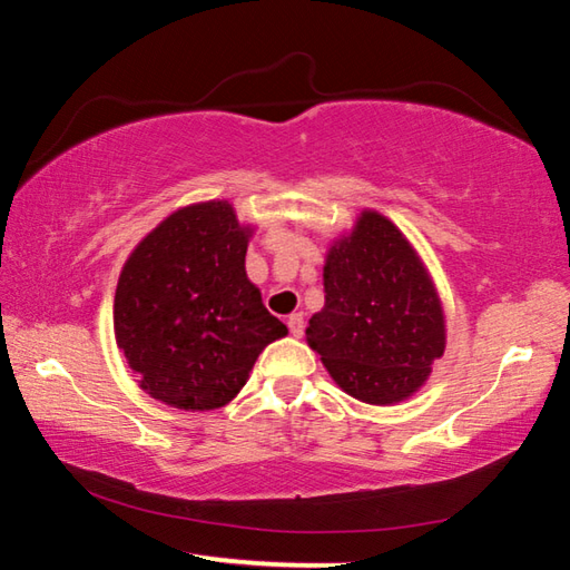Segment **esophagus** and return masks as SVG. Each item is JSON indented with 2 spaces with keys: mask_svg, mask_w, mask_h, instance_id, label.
Returning <instances> with one entry per match:
<instances>
[{
  "mask_svg": "<svg viewBox=\"0 0 570 570\" xmlns=\"http://www.w3.org/2000/svg\"><path fill=\"white\" fill-rule=\"evenodd\" d=\"M286 326H288V332H292L294 336H302L304 334V314H292L286 320Z\"/></svg>",
  "mask_w": 570,
  "mask_h": 570,
  "instance_id": "obj_1",
  "label": "esophagus"
}]
</instances>
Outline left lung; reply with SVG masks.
Masks as SVG:
<instances>
[{
	"mask_svg": "<svg viewBox=\"0 0 570 570\" xmlns=\"http://www.w3.org/2000/svg\"><path fill=\"white\" fill-rule=\"evenodd\" d=\"M306 342L354 400L394 404L428 382L445 352V312L422 258L377 210H362L326 250L324 308Z\"/></svg>",
	"mask_w": 570,
	"mask_h": 570,
	"instance_id": "obj_1",
	"label": "left lung"
}]
</instances>
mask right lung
<instances>
[{"label": "right lung", "mask_w": 570, "mask_h": 570, "mask_svg": "<svg viewBox=\"0 0 570 570\" xmlns=\"http://www.w3.org/2000/svg\"><path fill=\"white\" fill-rule=\"evenodd\" d=\"M254 228L228 200L173 210L135 246L115 288V342L153 400L206 412L236 397L288 334L246 276Z\"/></svg>", "instance_id": "right-lung-1"}]
</instances>
